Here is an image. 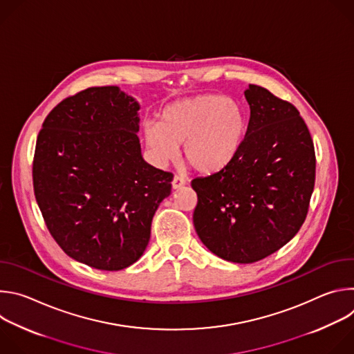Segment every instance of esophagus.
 I'll return each mask as SVG.
<instances>
[{
	"label": "esophagus",
	"instance_id": "obj_1",
	"mask_svg": "<svg viewBox=\"0 0 354 354\" xmlns=\"http://www.w3.org/2000/svg\"><path fill=\"white\" fill-rule=\"evenodd\" d=\"M185 183H186V180H185V178H182V176H174V179H172V187L174 189H180L182 186H185Z\"/></svg>",
	"mask_w": 354,
	"mask_h": 354
}]
</instances>
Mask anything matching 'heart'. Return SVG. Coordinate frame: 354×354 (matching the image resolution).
<instances>
[{
  "label": "heart",
  "mask_w": 354,
  "mask_h": 354,
  "mask_svg": "<svg viewBox=\"0 0 354 354\" xmlns=\"http://www.w3.org/2000/svg\"><path fill=\"white\" fill-rule=\"evenodd\" d=\"M248 133L243 109L221 95H197L175 100L161 112L158 123L144 126V138L157 161L165 164L178 156L198 174L225 169L239 154Z\"/></svg>",
  "instance_id": "obj_1"
}]
</instances>
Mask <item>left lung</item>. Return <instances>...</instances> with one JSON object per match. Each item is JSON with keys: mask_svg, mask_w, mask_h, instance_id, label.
<instances>
[{"mask_svg": "<svg viewBox=\"0 0 354 354\" xmlns=\"http://www.w3.org/2000/svg\"><path fill=\"white\" fill-rule=\"evenodd\" d=\"M248 133L221 172L192 180L193 224L218 258L254 263L279 250L304 223L315 183V151L299 112L268 89L249 85Z\"/></svg>", "mask_w": 354, "mask_h": 354, "instance_id": "1", "label": "left lung"}]
</instances>
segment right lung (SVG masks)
Wrapping results in <instances>:
<instances>
[{
  "mask_svg": "<svg viewBox=\"0 0 354 354\" xmlns=\"http://www.w3.org/2000/svg\"><path fill=\"white\" fill-rule=\"evenodd\" d=\"M138 111L119 86H92L50 112L36 141L33 189L46 225L70 258L99 270L141 258L172 189L174 175L141 156Z\"/></svg>",
  "mask_w": 354,
  "mask_h": 354,
  "instance_id": "1",
  "label": "right lung"
}]
</instances>
